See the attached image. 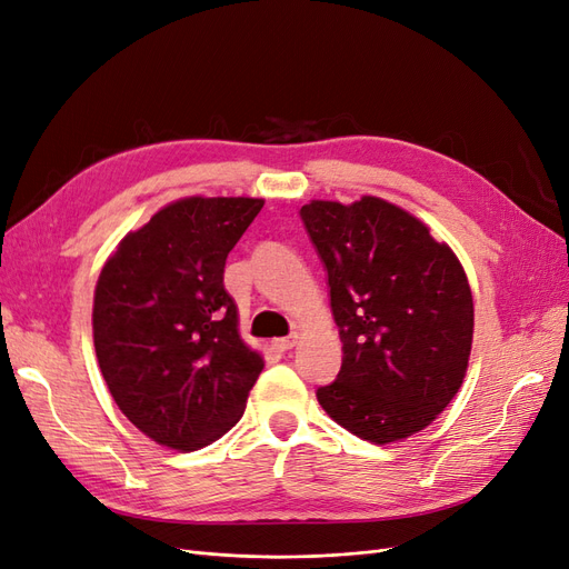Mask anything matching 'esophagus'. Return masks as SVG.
<instances>
[{
	"label": "esophagus",
	"instance_id": "1",
	"mask_svg": "<svg viewBox=\"0 0 569 569\" xmlns=\"http://www.w3.org/2000/svg\"><path fill=\"white\" fill-rule=\"evenodd\" d=\"M272 347L278 349V351H289V349H295V347H297V335H289V337H282V339H274V341H272Z\"/></svg>",
	"mask_w": 569,
	"mask_h": 569
}]
</instances>
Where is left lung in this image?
Here are the masks:
<instances>
[{
  "label": "left lung",
  "mask_w": 569,
  "mask_h": 569,
  "mask_svg": "<svg viewBox=\"0 0 569 569\" xmlns=\"http://www.w3.org/2000/svg\"><path fill=\"white\" fill-rule=\"evenodd\" d=\"M327 270L341 370L318 401L370 443L420 432L458 393L472 349L475 308L451 247L385 199L301 206Z\"/></svg>",
  "instance_id": "1"
}]
</instances>
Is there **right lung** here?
Here are the masks:
<instances>
[{
	"mask_svg": "<svg viewBox=\"0 0 569 569\" xmlns=\"http://www.w3.org/2000/svg\"><path fill=\"white\" fill-rule=\"evenodd\" d=\"M263 199L189 197L118 244L94 289L101 375L123 416L168 449L197 451L242 418L263 370L237 330L226 258Z\"/></svg>",
	"mask_w": 569,
	"mask_h": 569,
	"instance_id": "add662e5",
	"label": "right lung"
}]
</instances>
